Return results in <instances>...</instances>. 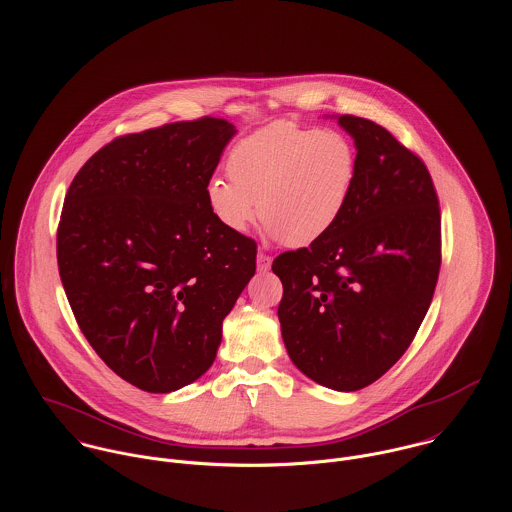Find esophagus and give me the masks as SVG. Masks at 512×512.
I'll list each match as a JSON object with an SVG mask.
<instances>
[{
    "label": "esophagus",
    "instance_id": "obj_1",
    "mask_svg": "<svg viewBox=\"0 0 512 512\" xmlns=\"http://www.w3.org/2000/svg\"><path fill=\"white\" fill-rule=\"evenodd\" d=\"M256 266H258L260 272H268L270 266H272V258H270L268 254H264V252H258V256H256Z\"/></svg>",
    "mask_w": 512,
    "mask_h": 512
}]
</instances>
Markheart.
<instances>
[{"label": "heart", "instance_id": "1", "mask_svg": "<svg viewBox=\"0 0 512 512\" xmlns=\"http://www.w3.org/2000/svg\"><path fill=\"white\" fill-rule=\"evenodd\" d=\"M357 171V149L345 134L278 122L230 149L231 181L211 177L205 203L230 234H242L260 209L270 238L301 248L337 226L353 197Z\"/></svg>", "mask_w": 512, "mask_h": 512}]
</instances>
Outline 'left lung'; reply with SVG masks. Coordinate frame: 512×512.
<instances>
[{
    "instance_id": "obj_1",
    "label": "left lung",
    "mask_w": 512,
    "mask_h": 512,
    "mask_svg": "<svg viewBox=\"0 0 512 512\" xmlns=\"http://www.w3.org/2000/svg\"><path fill=\"white\" fill-rule=\"evenodd\" d=\"M353 138L359 171L337 226L280 254L286 351L307 378L337 392L378 380L416 337L438 284L441 220L420 157L382 126L333 116Z\"/></svg>"
}]
</instances>
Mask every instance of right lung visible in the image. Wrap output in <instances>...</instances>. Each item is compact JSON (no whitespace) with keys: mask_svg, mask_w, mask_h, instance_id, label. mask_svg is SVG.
Returning a JSON list of instances; mask_svg holds the SVG:
<instances>
[{"mask_svg":"<svg viewBox=\"0 0 512 512\" xmlns=\"http://www.w3.org/2000/svg\"><path fill=\"white\" fill-rule=\"evenodd\" d=\"M234 134L201 118L118 138L65 197L57 260L76 323L140 390L173 392L211 368L222 321L256 272V242L222 230L205 203Z\"/></svg>","mask_w":512,"mask_h":512,"instance_id":"1","label":"right lung"}]
</instances>
